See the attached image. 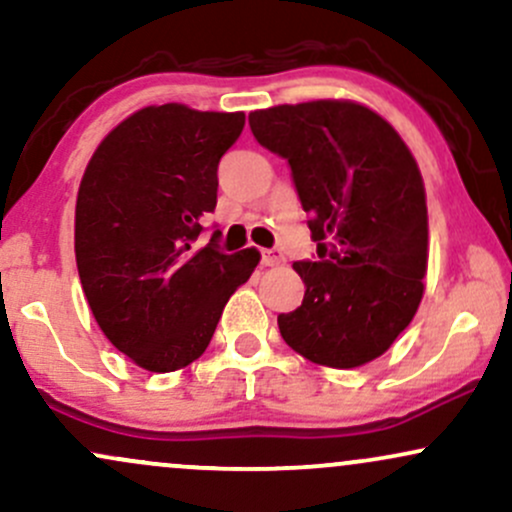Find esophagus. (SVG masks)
<instances>
[{"label":"esophagus","instance_id":"34e87169","mask_svg":"<svg viewBox=\"0 0 512 512\" xmlns=\"http://www.w3.org/2000/svg\"><path fill=\"white\" fill-rule=\"evenodd\" d=\"M284 262V255L279 250H262V264L264 267H279Z\"/></svg>","mask_w":512,"mask_h":512}]
</instances>
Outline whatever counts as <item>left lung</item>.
Segmentation results:
<instances>
[{"mask_svg":"<svg viewBox=\"0 0 512 512\" xmlns=\"http://www.w3.org/2000/svg\"><path fill=\"white\" fill-rule=\"evenodd\" d=\"M255 139L289 161L317 262H296L303 303L279 332L317 366L383 356L424 298L426 187L397 129L368 105L325 98L250 113Z\"/></svg>","mask_w":512,"mask_h":512,"instance_id":"left-lung-1","label":"left lung"}]
</instances>
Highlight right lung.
I'll return each instance as SVG.
<instances>
[{
    "label": "right lung",
    "mask_w": 512,
    "mask_h": 512,
    "mask_svg": "<svg viewBox=\"0 0 512 512\" xmlns=\"http://www.w3.org/2000/svg\"><path fill=\"white\" fill-rule=\"evenodd\" d=\"M245 113L146 105L93 151L74 211L81 289L105 337L151 373L207 351L223 305L260 264L255 248H195L216 207V168Z\"/></svg>",
    "instance_id": "obj_1"
}]
</instances>
